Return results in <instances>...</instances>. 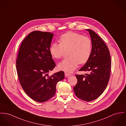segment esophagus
<instances>
[{
    "label": "esophagus",
    "instance_id": "1",
    "mask_svg": "<svg viewBox=\"0 0 126 126\" xmlns=\"http://www.w3.org/2000/svg\"><path fill=\"white\" fill-rule=\"evenodd\" d=\"M70 75V74L68 73V72H65V77H68V76H69Z\"/></svg>",
    "mask_w": 126,
    "mask_h": 126
}]
</instances>
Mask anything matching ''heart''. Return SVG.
I'll return each mask as SVG.
<instances>
[{"label": "heart", "mask_w": 126, "mask_h": 126, "mask_svg": "<svg viewBox=\"0 0 126 126\" xmlns=\"http://www.w3.org/2000/svg\"><path fill=\"white\" fill-rule=\"evenodd\" d=\"M60 44L53 43L49 51L51 56L56 59L62 58L66 51L69 56L58 65L59 69L71 72L77 67L79 63H86L90 58L92 43L91 39L81 34L68 32L60 36Z\"/></svg>", "instance_id": "b5f03b06"}]
</instances>
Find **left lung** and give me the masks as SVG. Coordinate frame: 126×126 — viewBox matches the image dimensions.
I'll list each match as a JSON object with an SVG mask.
<instances>
[{
	"mask_svg": "<svg viewBox=\"0 0 126 126\" xmlns=\"http://www.w3.org/2000/svg\"><path fill=\"white\" fill-rule=\"evenodd\" d=\"M86 30L91 37L92 53L79 71H88L89 74H76L77 83L73 89L77 97L90 102L100 96L106 89L110 76L111 61L109 50L103 40L94 32Z\"/></svg>",
	"mask_w": 126,
	"mask_h": 126,
	"instance_id": "8db88e82",
	"label": "left lung"
}]
</instances>
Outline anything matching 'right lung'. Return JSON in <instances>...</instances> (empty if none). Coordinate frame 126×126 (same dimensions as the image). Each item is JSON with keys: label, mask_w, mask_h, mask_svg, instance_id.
I'll use <instances>...</instances> for the list:
<instances>
[{"label": "right lung", "mask_w": 126, "mask_h": 126, "mask_svg": "<svg viewBox=\"0 0 126 126\" xmlns=\"http://www.w3.org/2000/svg\"><path fill=\"white\" fill-rule=\"evenodd\" d=\"M53 35L50 32H31L21 43L16 62L23 90L31 98L40 103L53 97L57 83L64 78L63 71L48 75L56 66L49 51Z\"/></svg>", "instance_id": "right-lung-1"}]
</instances>
